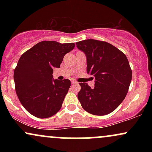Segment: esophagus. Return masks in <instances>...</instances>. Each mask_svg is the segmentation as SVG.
Instances as JSON below:
<instances>
[{"mask_svg":"<svg viewBox=\"0 0 152 152\" xmlns=\"http://www.w3.org/2000/svg\"><path fill=\"white\" fill-rule=\"evenodd\" d=\"M71 83L72 84H76V83H78V82H76V81H71Z\"/></svg>","mask_w":152,"mask_h":152,"instance_id":"esophagus-1","label":"esophagus"}]
</instances>
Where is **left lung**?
Here are the masks:
<instances>
[{
    "instance_id": "8db88e82",
    "label": "left lung",
    "mask_w": 152,
    "mask_h": 152,
    "mask_svg": "<svg viewBox=\"0 0 152 152\" xmlns=\"http://www.w3.org/2000/svg\"><path fill=\"white\" fill-rule=\"evenodd\" d=\"M76 44L86 56L87 74L95 78L94 88L79 83L78 100L90 114H109L121 104L129 91L132 71L128 59L123 52L105 41L87 39Z\"/></svg>"
}]
</instances>
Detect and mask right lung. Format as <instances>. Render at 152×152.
<instances>
[{
    "label": "right lung",
    "mask_w": 152,
    "mask_h": 152,
    "mask_svg": "<svg viewBox=\"0 0 152 152\" xmlns=\"http://www.w3.org/2000/svg\"><path fill=\"white\" fill-rule=\"evenodd\" d=\"M74 43L53 41L38 43L19 58L14 70L15 91L26 111L36 117L48 118L61 108L71 86L69 79H53L54 68H60Z\"/></svg>",
    "instance_id": "add662e5"
}]
</instances>
